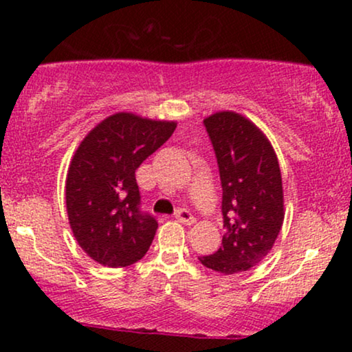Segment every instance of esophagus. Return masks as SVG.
Instances as JSON below:
<instances>
[{
	"mask_svg": "<svg viewBox=\"0 0 352 352\" xmlns=\"http://www.w3.org/2000/svg\"><path fill=\"white\" fill-rule=\"evenodd\" d=\"M175 218H177V221H180V223H184V225H193V223H195V217H193L192 213H190L188 210H185V208L177 210Z\"/></svg>",
	"mask_w": 352,
	"mask_h": 352,
	"instance_id": "34e87169",
	"label": "esophagus"
}]
</instances>
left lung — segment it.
Returning a JSON list of instances; mask_svg holds the SVG:
<instances>
[{
	"label": "left lung",
	"instance_id": "left-lung-1",
	"mask_svg": "<svg viewBox=\"0 0 352 352\" xmlns=\"http://www.w3.org/2000/svg\"><path fill=\"white\" fill-rule=\"evenodd\" d=\"M220 170L223 240L199 258L213 272L233 274L260 263L285 220L278 157L266 135L245 116L220 111L204 119Z\"/></svg>",
	"mask_w": 352,
	"mask_h": 352
}]
</instances>
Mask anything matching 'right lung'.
<instances>
[{"label":"right lung","instance_id":"1","mask_svg":"<svg viewBox=\"0 0 352 352\" xmlns=\"http://www.w3.org/2000/svg\"><path fill=\"white\" fill-rule=\"evenodd\" d=\"M175 127L173 120L117 112L79 144L66 177V208L74 238L89 258L124 268L151 248L159 223L140 212L135 170Z\"/></svg>","mask_w":352,"mask_h":352}]
</instances>
